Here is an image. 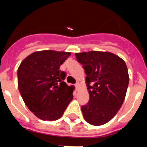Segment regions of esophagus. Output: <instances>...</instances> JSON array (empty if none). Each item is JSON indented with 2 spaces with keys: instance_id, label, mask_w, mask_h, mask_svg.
Instances as JSON below:
<instances>
[{
  "instance_id": "obj_1",
  "label": "esophagus",
  "mask_w": 147,
  "mask_h": 147,
  "mask_svg": "<svg viewBox=\"0 0 147 147\" xmlns=\"http://www.w3.org/2000/svg\"><path fill=\"white\" fill-rule=\"evenodd\" d=\"M79 86H80V84H79V83H76V85H75V87H76V90H79Z\"/></svg>"
}]
</instances>
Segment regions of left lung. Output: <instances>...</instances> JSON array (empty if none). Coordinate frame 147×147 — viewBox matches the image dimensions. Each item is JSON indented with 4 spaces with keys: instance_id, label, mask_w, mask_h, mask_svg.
<instances>
[{
    "instance_id": "left-lung-1",
    "label": "left lung",
    "mask_w": 147,
    "mask_h": 147,
    "mask_svg": "<svg viewBox=\"0 0 147 147\" xmlns=\"http://www.w3.org/2000/svg\"><path fill=\"white\" fill-rule=\"evenodd\" d=\"M87 76L89 102L82 106L85 121L100 126L110 121L124 102L129 84L127 65L110 52L90 51L75 54Z\"/></svg>"
}]
</instances>
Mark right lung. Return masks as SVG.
<instances>
[{
	"mask_svg": "<svg viewBox=\"0 0 147 147\" xmlns=\"http://www.w3.org/2000/svg\"><path fill=\"white\" fill-rule=\"evenodd\" d=\"M70 55V52L53 50L36 51L18 67L20 95L30 111L41 120H57L72 101L74 86L63 82L65 73L59 70Z\"/></svg>",
	"mask_w": 147,
	"mask_h": 147,
	"instance_id": "right-lung-1",
	"label": "right lung"
}]
</instances>
